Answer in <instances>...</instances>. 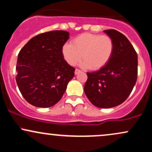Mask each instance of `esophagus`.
Segmentation results:
<instances>
[{
	"instance_id": "1",
	"label": "esophagus",
	"mask_w": 152,
	"mask_h": 152,
	"mask_svg": "<svg viewBox=\"0 0 152 152\" xmlns=\"http://www.w3.org/2000/svg\"><path fill=\"white\" fill-rule=\"evenodd\" d=\"M81 71L79 70V69H76V70H75V74H76V75L78 74L79 73H81Z\"/></svg>"
}]
</instances>
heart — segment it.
Returning a JSON list of instances; mask_svg holds the SVG:
<instances>
[{"instance_id": "obj_1", "label": "heart", "mask_w": 152, "mask_h": 152, "mask_svg": "<svg viewBox=\"0 0 152 152\" xmlns=\"http://www.w3.org/2000/svg\"><path fill=\"white\" fill-rule=\"evenodd\" d=\"M114 48V40L109 36L85 33L74 38L71 43L64 44L62 55L69 65H76L82 56V66L99 70L111 60Z\"/></svg>"}]
</instances>
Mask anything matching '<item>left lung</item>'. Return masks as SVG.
Returning <instances> with one entry per match:
<instances>
[{
  "instance_id": "8db88e82",
  "label": "left lung",
  "mask_w": 152,
  "mask_h": 152,
  "mask_svg": "<svg viewBox=\"0 0 152 152\" xmlns=\"http://www.w3.org/2000/svg\"><path fill=\"white\" fill-rule=\"evenodd\" d=\"M104 32L115 43L114 52L104 67L87 73L84 92L92 104L99 108H112L128 98L137 79V53L124 35L110 29Z\"/></svg>"
}]
</instances>
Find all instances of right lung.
<instances>
[{
	"instance_id": "1",
	"label": "right lung",
	"mask_w": 152,
	"mask_h": 152,
	"mask_svg": "<svg viewBox=\"0 0 152 152\" xmlns=\"http://www.w3.org/2000/svg\"><path fill=\"white\" fill-rule=\"evenodd\" d=\"M69 38L65 31L34 36L21 48L15 76L19 90L31 105L48 108L62 98L75 69L66 61L62 47Z\"/></svg>"
}]
</instances>
